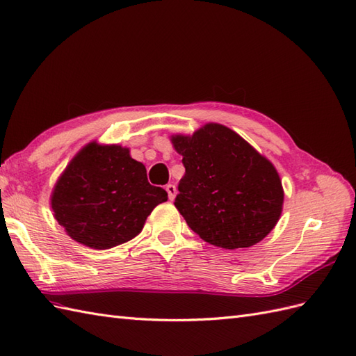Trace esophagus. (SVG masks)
<instances>
[{"label": "esophagus", "mask_w": 356, "mask_h": 356, "mask_svg": "<svg viewBox=\"0 0 356 356\" xmlns=\"http://www.w3.org/2000/svg\"><path fill=\"white\" fill-rule=\"evenodd\" d=\"M165 189H167V193H168V198H170V200H175V197H176V194H177L176 185L168 184V185L165 186Z\"/></svg>", "instance_id": "1"}]
</instances>
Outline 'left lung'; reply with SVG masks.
Returning a JSON list of instances; mask_svg holds the SVG:
<instances>
[{"label": "left lung", "instance_id": "8db88e82", "mask_svg": "<svg viewBox=\"0 0 356 356\" xmlns=\"http://www.w3.org/2000/svg\"><path fill=\"white\" fill-rule=\"evenodd\" d=\"M171 143L185 167L175 206L189 229L225 250L265 239L284 202L272 162L218 123H207L191 136H171Z\"/></svg>", "mask_w": 356, "mask_h": 356}]
</instances>
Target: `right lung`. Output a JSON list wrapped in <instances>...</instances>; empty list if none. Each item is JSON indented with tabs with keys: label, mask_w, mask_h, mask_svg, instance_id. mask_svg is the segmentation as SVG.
<instances>
[{
	"label": "right lung",
	"mask_w": 356,
	"mask_h": 356,
	"mask_svg": "<svg viewBox=\"0 0 356 356\" xmlns=\"http://www.w3.org/2000/svg\"><path fill=\"white\" fill-rule=\"evenodd\" d=\"M168 200L141 162L122 145L87 144L69 162L51 195L54 216L72 239L108 250L138 234L147 216Z\"/></svg>",
	"instance_id": "right-lung-1"
}]
</instances>
